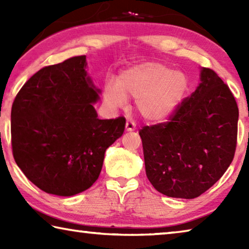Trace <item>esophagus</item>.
I'll list each match as a JSON object with an SVG mask.
<instances>
[{"label":"esophagus","instance_id":"1","mask_svg":"<svg viewBox=\"0 0 249 249\" xmlns=\"http://www.w3.org/2000/svg\"><path fill=\"white\" fill-rule=\"evenodd\" d=\"M125 127H126V130H127V132H133V130L136 129V124H135V122L127 120V121H126Z\"/></svg>","mask_w":249,"mask_h":249}]
</instances>
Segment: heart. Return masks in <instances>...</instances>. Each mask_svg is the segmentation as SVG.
<instances>
[{
  "mask_svg": "<svg viewBox=\"0 0 249 249\" xmlns=\"http://www.w3.org/2000/svg\"><path fill=\"white\" fill-rule=\"evenodd\" d=\"M189 89V79L158 62H144L119 74L115 84H104L103 96L111 108L135 99V107L146 121L159 123L169 119Z\"/></svg>",
  "mask_w": 249,
  "mask_h": 249,
  "instance_id": "b5f03b06",
  "label": "heart"
}]
</instances>
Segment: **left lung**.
I'll use <instances>...</instances> for the list:
<instances>
[{
    "instance_id": "8db88e82",
    "label": "left lung",
    "mask_w": 249,
    "mask_h": 249,
    "mask_svg": "<svg viewBox=\"0 0 249 249\" xmlns=\"http://www.w3.org/2000/svg\"><path fill=\"white\" fill-rule=\"evenodd\" d=\"M169 120L140 130L147 178L167 196L195 199L233 161L238 107L227 84L210 68Z\"/></svg>"
}]
</instances>
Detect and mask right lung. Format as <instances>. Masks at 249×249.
I'll list each match as a JSON object with an SVG mask.
<instances>
[{"instance_id":"obj_1","label":"right lung","mask_w":249,"mask_h":249,"mask_svg":"<svg viewBox=\"0 0 249 249\" xmlns=\"http://www.w3.org/2000/svg\"><path fill=\"white\" fill-rule=\"evenodd\" d=\"M86 56L44 67L16 95L11 112L12 150L29 181L50 195L70 196L99 178L104 154L123 135L125 117L100 120V90Z\"/></svg>"}]
</instances>
